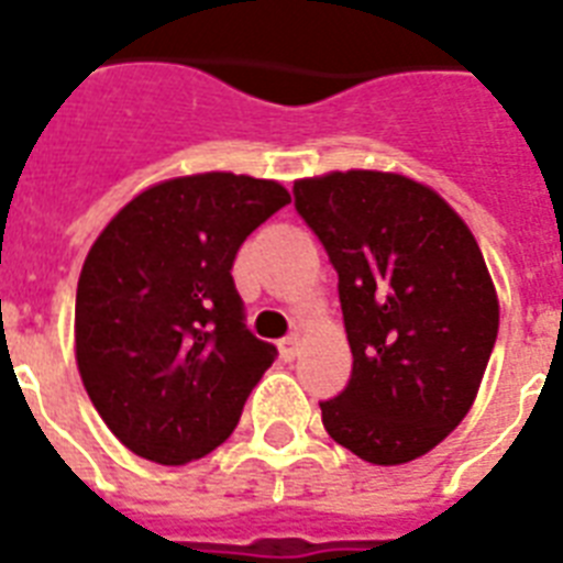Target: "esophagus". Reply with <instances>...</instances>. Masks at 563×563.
<instances>
[{
  "label": "esophagus",
  "mask_w": 563,
  "mask_h": 563,
  "mask_svg": "<svg viewBox=\"0 0 563 563\" xmlns=\"http://www.w3.org/2000/svg\"><path fill=\"white\" fill-rule=\"evenodd\" d=\"M277 347H280V360L283 362H291L300 353V339H298V335L280 339V344H277Z\"/></svg>",
  "instance_id": "1"
}]
</instances>
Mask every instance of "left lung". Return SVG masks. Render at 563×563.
<instances>
[{
  "mask_svg": "<svg viewBox=\"0 0 563 563\" xmlns=\"http://www.w3.org/2000/svg\"><path fill=\"white\" fill-rule=\"evenodd\" d=\"M295 207L339 272L353 374L321 402L335 444L371 464H406L471 411L499 330L488 265L464 219L397 172L295 180Z\"/></svg>",
  "mask_w": 563,
  "mask_h": 563,
  "instance_id": "8db88e82",
  "label": "left lung"
}]
</instances>
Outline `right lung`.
Returning a JSON list of instances; mask_svg holds the SVG:
<instances>
[{
    "label": "right lung",
    "mask_w": 563,
    "mask_h": 563,
    "mask_svg": "<svg viewBox=\"0 0 563 563\" xmlns=\"http://www.w3.org/2000/svg\"><path fill=\"white\" fill-rule=\"evenodd\" d=\"M289 201L277 180L184 175L134 195L92 242L75 295V362L131 453L175 467L236 429L277 347L242 324L230 268Z\"/></svg>",
    "instance_id": "add662e5"
}]
</instances>
